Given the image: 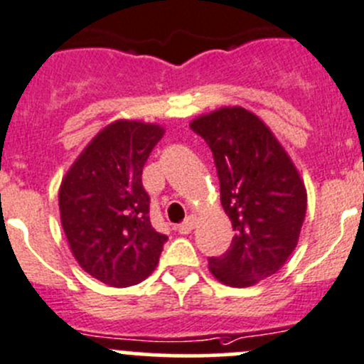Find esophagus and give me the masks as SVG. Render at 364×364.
I'll list each match as a JSON object with an SVG mask.
<instances>
[{"mask_svg":"<svg viewBox=\"0 0 364 364\" xmlns=\"http://www.w3.org/2000/svg\"><path fill=\"white\" fill-rule=\"evenodd\" d=\"M193 227H196V216L190 215V216H186L181 223H179L178 232L179 234H190L193 230Z\"/></svg>","mask_w":364,"mask_h":364,"instance_id":"obj_1","label":"esophagus"}]
</instances>
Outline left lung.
<instances>
[{
  "mask_svg": "<svg viewBox=\"0 0 364 364\" xmlns=\"http://www.w3.org/2000/svg\"><path fill=\"white\" fill-rule=\"evenodd\" d=\"M190 127L211 149L220 200L234 229L229 250L209 257V271L230 287H250L294 252L306 190L273 132L247 109L222 107Z\"/></svg>",
  "mask_w": 364,
  "mask_h": 364,
  "instance_id": "1",
  "label": "left lung"
}]
</instances>
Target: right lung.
Masks as SVG:
<instances>
[{
	"label": "right lung",
	"instance_id": "right-lung-1",
	"mask_svg": "<svg viewBox=\"0 0 364 364\" xmlns=\"http://www.w3.org/2000/svg\"><path fill=\"white\" fill-rule=\"evenodd\" d=\"M161 135L159 124L114 121L95 135L61 183V225L70 250L86 273L111 287L146 280L167 241L153 229L142 186V167Z\"/></svg>",
	"mask_w": 364,
	"mask_h": 364
}]
</instances>
